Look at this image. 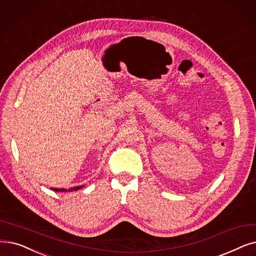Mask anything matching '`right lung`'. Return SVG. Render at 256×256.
Masks as SVG:
<instances>
[{
    "label": "right lung",
    "instance_id": "add662e5",
    "mask_svg": "<svg viewBox=\"0 0 256 256\" xmlns=\"http://www.w3.org/2000/svg\"><path fill=\"white\" fill-rule=\"evenodd\" d=\"M82 186H78V187H74V188H69V190H58V188H52L53 190H55V192H72V190H80Z\"/></svg>",
    "mask_w": 256,
    "mask_h": 256
}]
</instances>
